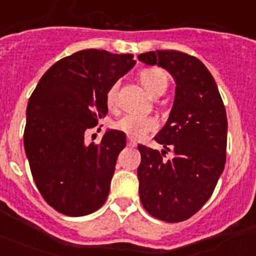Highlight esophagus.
<instances>
[{"label": "esophagus", "instance_id": "esophagus-1", "mask_svg": "<svg viewBox=\"0 0 256 256\" xmlns=\"http://www.w3.org/2000/svg\"><path fill=\"white\" fill-rule=\"evenodd\" d=\"M128 146H130V148H136V146H137V142H136L134 140L130 138V137H128Z\"/></svg>", "mask_w": 256, "mask_h": 256}]
</instances>
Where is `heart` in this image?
Segmentation results:
<instances>
[{"instance_id": "1", "label": "heart", "mask_w": 256, "mask_h": 256, "mask_svg": "<svg viewBox=\"0 0 256 256\" xmlns=\"http://www.w3.org/2000/svg\"><path fill=\"white\" fill-rule=\"evenodd\" d=\"M141 82L148 94L154 97L162 96L168 88V76L160 68H150L141 72ZM119 83H112L105 94V102L108 108H114L116 105V96ZM115 130L126 133L130 138H142L148 133L154 132L158 128V120L152 116H141V115L126 114L114 122Z\"/></svg>"}]
</instances>
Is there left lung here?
Returning <instances> with one entry per match:
<instances>
[{
  "label": "left lung",
  "instance_id": "8db88e82",
  "mask_svg": "<svg viewBox=\"0 0 256 256\" xmlns=\"http://www.w3.org/2000/svg\"><path fill=\"white\" fill-rule=\"evenodd\" d=\"M138 60L164 68L177 83L168 122L155 137L165 150L138 144L140 198L154 218L183 222L204 206L224 169V104L212 76L195 56L159 50L141 54ZM168 150L174 158L165 160Z\"/></svg>",
  "mask_w": 256,
  "mask_h": 256
}]
</instances>
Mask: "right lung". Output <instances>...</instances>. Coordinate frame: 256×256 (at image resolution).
Returning <instances> with one entry per match:
<instances>
[{
	"label": "right lung",
	"instance_id": "right-lung-1",
	"mask_svg": "<svg viewBox=\"0 0 256 256\" xmlns=\"http://www.w3.org/2000/svg\"><path fill=\"white\" fill-rule=\"evenodd\" d=\"M134 64L130 54L83 50L52 65L32 94L24 148L36 186L56 212L87 216L108 198L126 134L108 130L87 144L84 132L105 118L106 91Z\"/></svg>",
	"mask_w": 256,
	"mask_h": 256
}]
</instances>
